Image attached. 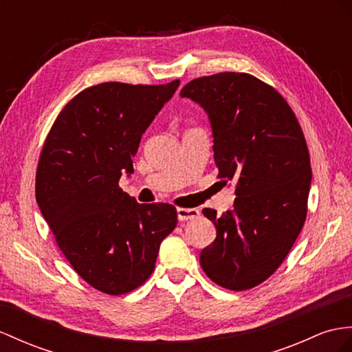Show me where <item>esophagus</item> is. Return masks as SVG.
<instances>
[{
  "instance_id": "obj_1",
  "label": "esophagus",
  "mask_w": 352,
  "mask_h": 352,
  "mask_svg": "<svg viewBox=\"0 0 352 352\" xmlns=\"http://www.w3.org/2000/svg\"><path fill=\"white\" fill-rule=\"evenodd\" d=\"M200 212L199 209H192V208H177V219L179 221H191L199 218Z\"/></svg>"
}]
</instances>
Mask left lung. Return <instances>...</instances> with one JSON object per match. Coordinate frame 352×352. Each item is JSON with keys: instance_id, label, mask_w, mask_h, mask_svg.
Instances as JSON below:
<instances>
[{"instance_id": "8db88e82", "label": "left lung", "mask_w": 352, "mask_h": 352, "mask_svg": "<svg viewBox=\"0 0 352 352\" xmlns=\"http://www.w3.org/2000/svg\"><path fill=\"white\" fill-rule=\"evenodd\" d=\"M181 97L209 115L218 177L236 182L233 210L203 209L217 239L201 251V269L222 288H254L278 270L305 224L312 171L302 126L275 88L248 73L199 77Z\"/></svg>"}]
</instances>
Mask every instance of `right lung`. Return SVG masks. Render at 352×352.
Masks as SVG:
<instances>
[{
    "instance_id": "1",
    "label": "right lung",
    "mask_w": 352,
    "mask_h": 352,
    "mask_svg": "<svg viewBox=\"0 0 352 352\" xmlns=\"http://www.w3.org/2000/svg\"><path fill=\"white\" fill-rule=\"evenodd\" d=\"M166 85L106 82L70 100L40 153L36 199L56 245L85 282L110 296L143 285L177 224L173 204H139L119 188L142 134L173 97Z\"/></svg>"
}]
</instances>
